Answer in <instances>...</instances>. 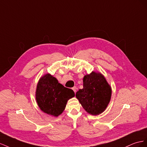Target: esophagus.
Wrapping results in <instances>:
<instances>
[{"label":"esophagus","instance_id":"obj_1","mask_svg":"<svg viewBox=\"0 0 147 147\" xmlns=\"http://www.w3.org/2000/svg\"><path fill=\"white\" fill-rule=\"evenodd\" d=\"M72 89L74 92V93H76V87H74L72 88Z\"/></svg>","mask_w":147,"mask_h":147}]
</instances>
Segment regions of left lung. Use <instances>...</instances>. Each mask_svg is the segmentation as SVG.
<instances>
[{
	"label": "left lung",
	"instance_id": "1",
	"mask_svg": "<svg viewBox=\"0 0 147 147\" xmlns=\"http://www.w3.org/2000/svg\"><path fill=\"white\" fill-rule=\"evenodd\" d=\"M111 96V88L106 79L95 71L83 78V89H79L76 97L83 108L90 115H98L107 108Z\"/></svg>",
	"mask_w": 147,
	"mask_h": 147
}]
</instances>
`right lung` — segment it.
Returning a JSON list of instances; mask_svg holds the SVG:
<instances>
[{
  "label": "right lung",
  "mask_w": 147,
  "mask_h": 147,
  "mask_svg": "<svg viewBox=\"0 0 147 147\" xmlns=\"http://www.w3.org/2000/svg\"><path fill=\"white\" fill-rule=\"evenodd\" d=\"M72 89L64 87L51 74H46L37 83L36 99L43 112L55 117L64 111L68 100L74 97Z\"/></svg>",
  "instance_id": "1"
}]
</instances>
